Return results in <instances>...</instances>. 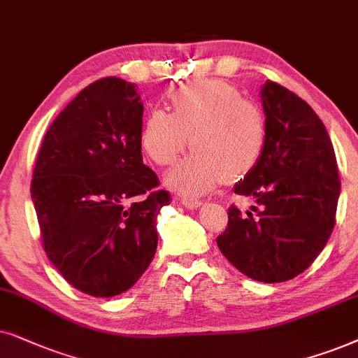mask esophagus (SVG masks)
Instances as JSON below:
<instances>
[{
	"instance_id": "34e87169",
	"label": "esophagus",
	"mask_w": 358,
	"mask_h": 358,
	"mask_svg": "<svg viewBox=\"0 0 358 358\" xmlns=\"http://www.w3.org/2000/svg\"><path fill=\"white\" fill-rule=\"evenodd\" d=\"M182 204H183L185 208H188V209H194V208L201 206V199H196V198H193V196H183L182 198Z\"/></svg>"
}]
</instances>
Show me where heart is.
Masks as SVG:
<instances>
[{
  "mask_svg": "<svg viewBox=\"0 0 358 358\" xmlns=\"http://www.w3.org/2000/svg\"><path fill=\"white\" fill-rule=\"evenodd\" d=\"M171 109H152L141 142L160 166L173 165L189 144L194 154L166 178L188 194L211 192L224 180L237 182L264 157L268 122L259 104L221 80H198L180 87L170 98Z\"/></svg>",
  "mask_w": 358,
  "mask_h": 358,
  "instance_id": "1",
  "label": "heart"
}]
</instances>
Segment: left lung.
Instances as JSON below:
<instances>
[{
    "instance_id": "1",
    "label": "left lung",
    "mask_w": 358,
    "mask_h": 358,
    "mask_svg": "<svg viewBox=\"0 0 358 358\" xmlns=\"http://www.w3.org/2000/svg\"><path fill=\"white\" fill-rule=\"evenodd\" d=\"M268 141L259 165L234 193L255 198L245 214L232 204L217 247L252 280L278 283L303 273L336 226L341 178L326 127L309 104L275 82L262 88Z\"/></svg>"
}]
</instances>
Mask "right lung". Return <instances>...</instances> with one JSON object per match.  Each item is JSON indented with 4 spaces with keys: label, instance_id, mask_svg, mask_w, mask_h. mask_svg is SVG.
<instances>
[{
    "label": "right lung",
    "instance_id": "add662e5",
    "mask_svg": "<svg viewBox=\"0 0 358 358\" xmlns=\"http://www.w3.org/2000/svg\"><path fill=\"white\" fill-rule=\"evenodd\" d=\"M142 113L134 85L98 80L55 117L36 159L42 247L90 296H116L141 278L157 250V214L171 201L142 162Z\"/></svg>",
    "mask_w": 358,
    "mask_h": 358
}]
</instances>
